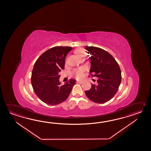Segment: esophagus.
I'll use <instances>...</instances> for the list:
<instances>
[{"label": "esophagus", "instance_id": "1", "mask_svg": "<svg viewBox=\"0 0 151 151\" xmlns=\"http://www.w3.org/2000/svg\"><path fill=\"white\" fill-rule=\"evenodd\" d=\"M77 83H83V81H77Z\"/></svg>", "mask_w": 151, "mask_h": 151}]
</instances>
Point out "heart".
<instances>
[{
	"label": "heart",
	"instance_id": "b5f03b06",
	"mask_svg": "<svg viewBox=\"0 0 151 151\" xmlns=\"http://www.w3.org/2000/svg\"><path fill=\"white\" fill-rule=\"evenodd\" d=\"M78 54L80 57H83V53L81 51H78ZM83 71L84 69L83 68H80L77 70H74V71L72 72V73L77 78H80L83 76Z\"/></svg>",
	"mask_w": 151,
	"mask_h": 151
}]
</instances>
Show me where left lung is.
Wrapping results in <instances>:
<instances>
[{"label":"left lung","mask_w":151,"mask_h":151,"mask_svg":"<svg viewBox=\"0 0 151 151\" xmlns=\"http://www.w3.org/2000/svg\"><path fill=\"white\" fill-rule=\"evenodd\" d=\"M90 53V76L98 78L97 85L92 84L85 94L94 103L103 104L111 99L119 88L122 72L119 65L112 55L102 48L86 46Z\"/></svg>","instance_id":"left-lung-1"}]
</instances>
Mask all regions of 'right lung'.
Masks as SVG:
<instances>
[{"mask_svg":"<svg viewBox=\"0 0 151 151\" xmlns=\"http://www.w3.org/2000/svg\"><path fill=\"white\" fill-rule=\"evenodd\" d=\"M72 50L69 46H56L44 52L35 61L31 83L35 94L50 105H57L67 99L76 80L71 79L60 85L59 75L64 69L66 55Z\"/></svg>","mask_w":151,"mask_h":151,"instance_id":"right-lung-1","label":"right lung"}]
</instances>
